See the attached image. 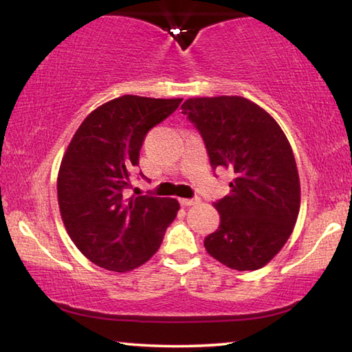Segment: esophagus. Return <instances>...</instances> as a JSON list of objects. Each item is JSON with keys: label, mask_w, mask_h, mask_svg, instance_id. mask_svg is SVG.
<instances>
[{"label": "esophagus", "mask_w": 352, "mask_h": 352, "mask_svg": "<svg viewBox=\"0 0 352 352\" xmlns=\"http://www.w3.org/2000/svg\"><path fill=\"white\" fill-rule=\"evenodd\" d=\"M178 201H180L182 206H192L195 204H199L200 199H178Z\"/></svg>", "instance_id": "34e87169"}]
</instances>
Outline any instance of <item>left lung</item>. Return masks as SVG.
I'll list each match as a JSON object with an SVG mask.
<instances>
[{
  "mask_svg": "<svg viewBox=\"0 0 352 352\" xmlns=\"http://www.w3.org/2000/svg\"><path fill=\"white\" fill-rule=\"evenodd\" d=\"M205 141L212 169H230L231 192L214 206L219 228L205 237L214 259L233 270H258L284 247L300 211L294 152L269 113L241 96L184 100Z\"/></svg>",
  "mask_w": 352,
  "mask_h": 352,
  "instance_id": "1",
  "label": "left lung"
}]
</instances>
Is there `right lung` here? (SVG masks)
Masks as SVG:
<instances>
[{
    "label": "right lung",
    "instance_id": "1",
    "mask_svg": "<svg viewBox=\"0 0 352 352\" xmlns=\"http://www.w3.org/2000/svg\"><path fill=\"white\" fill-rule=\"evenodd\" d=\"M182 100L132 94L113 99L85 118L63 155L57 177L63 225L82 254L102 269L121 273L144 264L177 217L175 199H127L124 189L147 132Z\"/></svg>",
    "mask_w": 352,
    "mask_h": 352
}]
</instances>
